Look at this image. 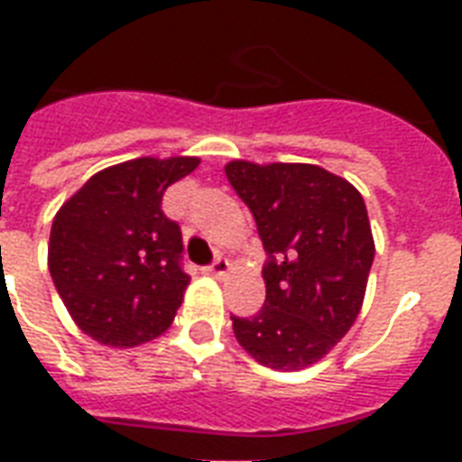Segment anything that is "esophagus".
I'll return each mask as SVG.
<instances>
[{
    "mask_svg": "<svg viewBox=\"0 0 462 462\" xmlns=\"http://www.w3.org/2000/svg\"><path fill=\"white\" fill-rule=\"evenodd\" d=\"M206 273L213 275V278H217V281H220V278H225V275L230 273V261L220 256V259H216L208 268H206Z\"/></svg>",
    "mask_w": 462,
    "mask_h": 462,
    "instance_id": "obj_1",
    "label": "esophagus"
}]
</instances>
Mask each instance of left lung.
<instances>
[{
	"label": "left lung",
	"mask_w": 462,
	"mask_h": 462,
	"mask_svg": "<svg viewBox=\"0 0 462 462\" xmlns=\"http://www.w3.org/2000/svg\"><path fill=\"white\" fill-rule=\"evenodd\" d=\"M232 189L249 206L268 254L266 302L232 316L237 343L259 365L297 372L326 357L365 302L374 237L365 199L319 165L232 160Z\"/></svg>",
	"instance_id": "obj_1"
}]
</instances>
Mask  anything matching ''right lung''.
<instances>
[{
  "label": "right lung",
  "instance_id": "right-lung-1",
  "mask_svg": "<svg viewBox=\"0 0 462 462\" xmlns=\"http://www.w3.org/2000/svg\"><path fill=\"white\" fill-rule=\"evenodd\" d=\"M199 158H136L93 174L54 216L47 266L83 333L134 347L165 333L189 275L180 225L162 213L170 184Z\"/></svg>",
  "mask_w": 462,
  "mask_h": 462
}]
</instances>
